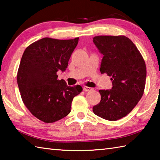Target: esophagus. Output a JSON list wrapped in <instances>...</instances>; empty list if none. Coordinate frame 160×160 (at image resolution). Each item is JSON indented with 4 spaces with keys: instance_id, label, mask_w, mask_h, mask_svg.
I'll use <instances>...</instances> for the list:
<instances>
[{
    "instance_id": "obj_1",
    "label": "esophagus",
    "mask_w": 160,
    "mask_h": 160,
    "mask_svg": "<svg viewBox=\"0 0 160 160\" xmlns=\"http://www.w3.org/2000/svg\"><path fill=\"white\" fill-rule=\"evenodd\" d=\"M83 90L85 92H89V91H91L92 90V88H90V87H87V86H85L83 88Z\"/></svg>"
}]
</instances>
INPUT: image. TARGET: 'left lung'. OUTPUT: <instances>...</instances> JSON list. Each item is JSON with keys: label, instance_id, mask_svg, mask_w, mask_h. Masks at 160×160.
<instances>
[{"label": "left lung", "instance_id": "obj_1", "mask_svg": "<svg viewBox=\"0 0 160 160\" xmlns=\"http://www.w3.org/2000/svg\"><path fill=\"white\" fill-rule=\"evenodd\" d=\"M93 42L103 54L100 72L112 80V89L100 90L101 101L93 107L94 114L117 121L133 109L144 93L146 66L133 42L123 35L96 36Z\"/></svg>", "mask_w": 160, "mask_h": 160}]
</instances>
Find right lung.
Listing matches in <instances>:
<instances>
[{
	"instance_id": "obj_1",
	"label": "right lung",
	"mask_w": 160,
	"mask_h": 160,
	"mask_svg": "<svg viewBox=\"0 0 160 160\" xmlns=\"http://www.w3.org/2000/svg\"><path fill=\"white\" fill-rule=\"evenodd\" d=\"M78 39L43 38L28 46L22 56L17 74L21 98L32 114L44 123L68 115L74 97L82 91L80 85L68 86L57 75L66 70Z\"/></svg>"
}]
</instances>
